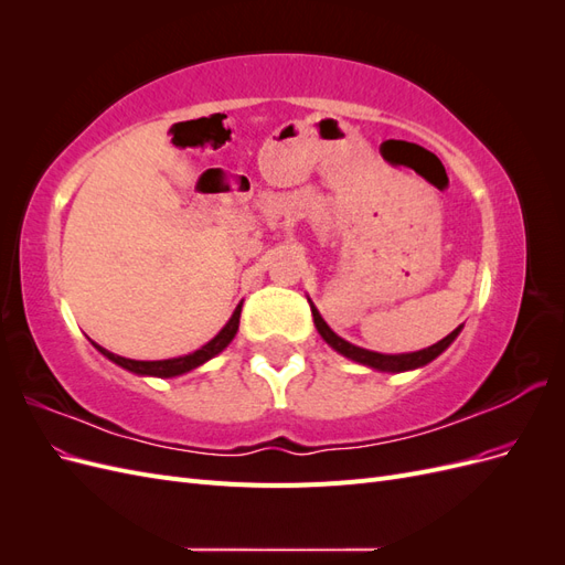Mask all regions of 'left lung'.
Returning <instances> with one entry per match:
<instances>
[{
    "instance_id": "1",
    "label": "left lung",
    "mask_w": 565,
    "mask_h": 565,
    "mask_svg": "<svg viewBox=\"0 0 565 565\" xmlns=\"http://www.w3.org/2000/svg\"><path fill=\"white\" fill-rule=\"evenodd\" d=\"M309 303H311V313H313V322H316L318 334L324 341H328V344L337 353L347 355V358H351V361L361 363V365H367V367L377 370V372H407V370H417V367L429 365L431 361H436V358L452 344V341L457 339V334L461 332V324H459V328L452 330L448 337H443L438 344H434L429 349H422V351H413V353H377V351H367V349H361V347L351 344V341H347V339H341L337 332H332L330 324L322 320V316L318 313V309H316L311 299H309Z\"/></svg>"
}]
</instances>
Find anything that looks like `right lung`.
<instances>
[{
	"instance_id": "right-lung-1",
	"label": "right lung",
	"mask_w": 565,
	"mask_h": 565,
	"mask_svg": "<svg viewBox=\"0 0 565 565\" xmlns=\"http://www.w3.org/2000/svg\"><path fill=\"white\" fill-rule=\"evenodd\" d=\"M241 313H243V301L235 306V311L228 318V322L224 324V328H221V332L214 339L207 341V344L200 347L193 353H185V355H179V358H167V361H131V358H122V355H117V353H110L108 349L94 344V341H92V344H94V349L98 353H104L108 361H113L115 365L125 367V370H129L134 374H141V377L169 380V377H179V374H185V372H191V370L204 365L207 361H212L214 355H218L221 351H224L233 341V337L237 334V324H241Z\"/></svg>"
}]
</instances>
